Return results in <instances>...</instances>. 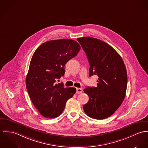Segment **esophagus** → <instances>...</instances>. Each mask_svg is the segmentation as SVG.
<instances>
[{"label": "esophagus", "instance_id": "esophagus-1", "mask_svg": "<svg viewBox=\"0 0 148 148\" xmlns=\"http://www.w3.org/2000/svg\"><path fill=\"white\" fill-rule=\"evenodd\" d=\"M83 92V90L81 88H77V94H80Z\"/></svg>", "mask_w": 148, "mask_h": 148}]
</instances>
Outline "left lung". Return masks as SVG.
Listing matches in <instances>:
<instances>
[{
	"label": "left lung",
	"instance_id": "obj_1",
	"mask_svg": "<svg viewBox=\"0 0 148 148\" xmlns=\"http://www.w3.org/2000/svg\"><path fill=\"white\" fill-rule=\"evenodd\" d=\"M85 51L90 65L89 75L98 76L97 87H87L89 97L83 106L89 117L102 120L115 113L125 97L127 73L121 56L112 47L95 38H77Z\"/></svg>",
	"mask_w": 148,
	"mask_h": 148
}]
</instances>
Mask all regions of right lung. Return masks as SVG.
<instances>
[{"label": "right lung", "instance_id": "1", "mask_svg": "<svg viewBox=\"0 0 148 148\" xmlns=\"http://www.w3.org/2000/svg\"><path fill=\"white\" fill-rule=\"evenodd\" d=\"M80 49L77 41L60 39L45 42L34 51L25 83L33 105L44 117L61 115L67 100L76 92L75 88H65L62 83L56 82L64 75L65 64Z\"/></svg>", "mask_w": 148, "mask_h": 148}]
</instances>
